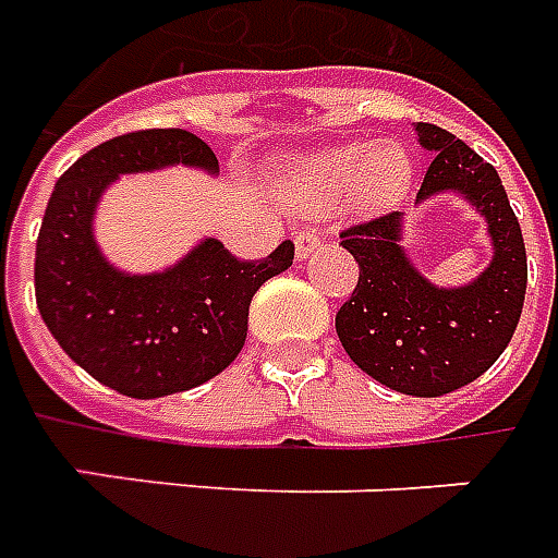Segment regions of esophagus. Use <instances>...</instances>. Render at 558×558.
I'll return each instance as SVG.
<instances>
[{"instance_id": "obj_1", "label": "esophagus", "mask_w": 558, "mask_h": 558, "mask_svg": "<svg viewBox=\"0 0 558 558\" xmlns=\"http://www.w3.org/2000/svg\"><path fill=\"white\" fill-rule=\"evenodd\" d=\"M294 244H296L294 246L296 258H300V262H305V258H308V255H312L317 246L324 244V234L317 232V229H303V232L296 234Z\"/></svg>"}]
</instances>
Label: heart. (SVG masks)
I'll return each mask as SVG.
<instances>
[{"label":"heart","instance_id":"heart-1","mask_svg":"<svg viewBox=\"0 0 558 558\" xmlns=\"http://www.w3.org/2000/svg\"><path fill=\"white\" fill-rule=\"evenodd\" d=\"M412 182L414 155L393 137L320 144L279 155L270 167V187L296 215H385L403 205Z\"/></svg>","mask_w":558,"mask_h":558}]
</instances>
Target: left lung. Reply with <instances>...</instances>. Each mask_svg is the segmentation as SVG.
I'll return each mask as SVG.
<instances>
[{
    "instance_id": "obj_1",
    "label": "left lung",
    "mask_w": 558,
    "mask_h": 558,
    "mask_svg": "<svg viewBox=\"0 0 558 558\" xmlns=\"http://www.w3.org/2000/svg\"><path fill=\"white\" fill-rule=\"evenodd\" d=\"M433 153L414 205L456 194L485 220L492 262L464 284L429 282L403 246L405 211L341 232L359 262L353 296L335 314L343 350L385 388L441 397L473 383L509 347L526 294V250L500 175L471 146L433 123H417Z\"/></svg>"
}]
</instances>
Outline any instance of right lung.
<instances>
[{"label": "right lung", "mask_w": 558, "mask_h": 558, "mask_svg": "<svg viewBox=\"0 0 558 558\" xmlns=\"http://www.w3.org/2000/svg\"><path fill=\"white\" fill-rule=\"evenodd\" d=\"M179 165L220 173L211 146L184 129L111 137L58 179L37 234L35 296L46 329L78 367L135 400L223 374L246 341L253 294L294 264L291 241L262 262H238L217 238L155 274L108 262L94 234L105 191L120 175Z\"/></svg>", "instance_id": "1"}]
</instances>
